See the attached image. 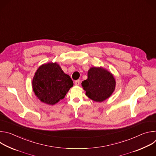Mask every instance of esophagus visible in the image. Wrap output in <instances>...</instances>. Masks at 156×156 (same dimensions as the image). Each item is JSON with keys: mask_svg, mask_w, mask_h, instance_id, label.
<instances>
[{"mask_svg": "<svg viewBox=\"0 0 156 156\" xmlns=\"http://www.w3.org/2000/svg\"><path fill=\"white\" fill-rule=\"evenodd\" d=\"M80 84V80H76V81H75V84L76 86H78Z\"/></svg>", "mask_w": 156, "mask_h": 156, "instance_id": "obj_1", "label": "esophagus"}]
</instances>
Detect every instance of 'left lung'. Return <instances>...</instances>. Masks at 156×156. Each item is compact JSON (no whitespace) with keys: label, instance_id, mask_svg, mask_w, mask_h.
<instances>
[{"label":"left lung","instance_id":"8db88e82","mask_svg":"<svg viewBox=\"0 0 156 156\" xmlns=\"http://www.w3.org/2000/svg\"><path fill=\"white\" fill-rule=\"evenodd\" d=\"M81 84L89 98L96 102H102L114 92L115 81L113 75L103 68L93 67L87 72V79Z\"/></svg>","mask_w":156,"mask_h":156}]
</instances>
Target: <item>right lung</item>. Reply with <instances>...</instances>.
Listing matches in <instances>:
<instances>
[{"label": "right lung", "mask_w": 156, "mask_h": 156, "mask_svg": "<svg viewBox=\"0 0 156 156\" xmlns=\"http://www.w3.org/2000/svg\"><path fill=\"white\" fill-rule=\"evenodd\" d=\"M32 86L39 100L54 105L65 98L73 83L57 63H49L39 66L35 73Z\"/></svg>", "instance_id": "1"}]
</instances>
